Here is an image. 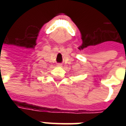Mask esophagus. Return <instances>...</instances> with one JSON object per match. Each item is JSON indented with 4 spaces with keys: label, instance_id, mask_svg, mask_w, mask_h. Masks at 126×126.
Wrapping results in <instances>:
<instances>
[{
    "label": "esophagus",
    "instance_id": "obj_1",
    "mask_svg": "<svg viewBox=\"0 0 126 126\" xmlns=\"http://www.w3.org/2000/svg\"><path fill=\"white\" fill-rule=\"evenodd\" d=\"M57 67H62V64L61 63H58Z\"/></svg>",
    "mask_w": 126,
    "mask_h": 126
}]
</instances>
